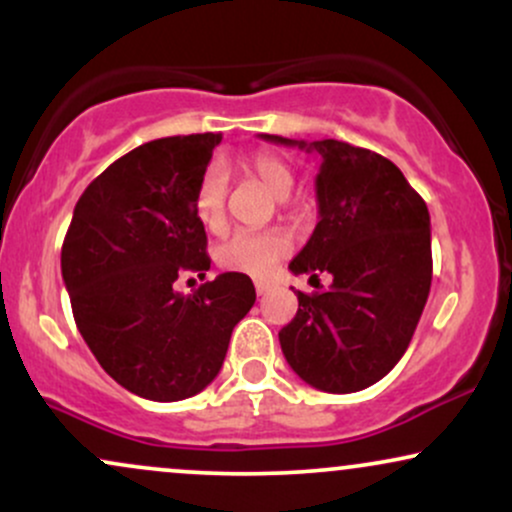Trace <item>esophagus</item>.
Listing matches in <instances>:
<instances>
[{
    "instance_id": "obj_1",
    "label": "esophagus",
    "mask_w": 512,
    "mask_h": 512,
    "mask_svg": "<svg viewBox=\"0 0 512 512\" xmlns=\"http://www.w3.org/2000/svg\"><path fill=\"white\" fill-rule=\"evenodd\" d=\"M255 291H257V296H264V293L269 291V284H264V281H257Z\"/></svg>"
}]
</instances>
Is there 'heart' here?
<instances>
[{
  "mask_svg": "<svg viewBox=\"0 0 512 512\" xmlns=\"http://www.w3.org/2000/svg\"><path fill=\"white\" fill-rule=\"evenodd\" d=\"M250 173L272 192L274 197H286L293 185V173L281 158L274 154H255L248 161ZM228 199V170L221 161H214L199 178L195 192L197 219L216 231L226 221ZM291 250V240L276 228L267 231H238L228 236L216 248V262L231 272L264 276L284 260Z\"/></svg>",
  "mask_w": 512,
  "mask_h": 512,
  "instance_id": "obj_1",
  "label": "heart"
}]
</instances>
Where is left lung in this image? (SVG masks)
Instances as JSON below:
<instances>
[{"mask_svg": "<svg viewBox=\"0 0 512 512\" xmlns=\"http://www.w3.org/2000/svg\"><path fill=\"white\" fill-rule=\"evenodd\" d=\"M264 139L320 154V221L289 269L310 279L332 274L330 289L296 293L298 313L281 327V351L317 390H366L404 356L428 301L426 202L390 158L370 149L337 139Z\"/></svg>", "mask_w": 512, "mask_h": 512, "instance_id": "left-lung-1", "label": "left lung"}]
</instances>
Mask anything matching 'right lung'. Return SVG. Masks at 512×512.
I'll return each instance as SVG.
<instances>
[{
	"instance_id": "add662e5",
	"label": "right lung",
	"mask_w": 512,
	"mask_h": 512,
	"mask_svg": "<svg viewBox=\"0 0 512 512\" xmlns=\"http://www.w3.org/2000/svg\"><path fill=\"white\" fill-rule=\"evenodd\" d=\"M219 142L211 132L166 137L117 158L79 197L62 243L81 337L115 383L154 402L202 392L255 303L238 272L173 291L178 276L211 264L195 192Z\"/></svg>"
}]
</instances>
